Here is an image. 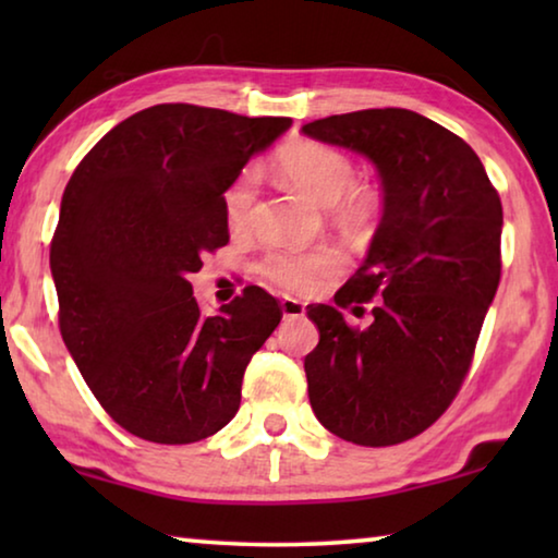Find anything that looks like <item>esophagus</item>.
Returning a JSON list of instances; mask_svg holds the SVG:
<instances>
[{
	"mask_svg": "<svg viewBox=\"0 0 558 558\" xmlns=\"http://www.w3.org/2000/svg\"><path fill=\"white\" fill-rule=\"evenodd\" d=\"M280 310H282V317H302V315H305V305H302V302L295 300V298H282Z\"/></svg>",
	"mask_w": 558,
	"mask_h": 558,
	"instance_id": "esophagus-1",
	"label": "esophagus"
}]
</instances>
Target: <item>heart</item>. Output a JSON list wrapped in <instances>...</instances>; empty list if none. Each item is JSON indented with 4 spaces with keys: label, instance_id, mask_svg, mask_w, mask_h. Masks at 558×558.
<instances>
[{
    "label": "heart",
    "instance_id": "heart-1",
    "mask_svg": "<svg viewBox=\"0 0 558 558\" xmlns=\"http://www.w3.org/2000/svg\"><path fill=\"white\" fill-rule=\"evenodd\" d=\"M278 169L290 186H295L319 206H339L344 219L362 223L376 209V196L366 189H356V169L344 153L339 149L302 140L286 147L278 157ZM258 194V172L243 169V172L226 186L223 214L231 226H243L251 219L253 202ZM339 263L335 248L315 251H270L258 263L260 278H266L280 290L292 295H307V292L323 286L325 278Z\"/></svg>",
    "mask_w": 558,
    "mask_h": 558
}]
</instances>
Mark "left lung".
Masks as SVG:
<instances>
[{
  "label": "left lung",
  "mask_w": 558,
  "mask_h": 558,
  "mask_svg": "<svg viewBox=\"0 0 558 558\" xmlns=\"http://www.w3.org/2000/svg\"><path fill=\"white\" fill-rule=\"evenodd\" d=\"M302 132L369 157L384 189L369 253L335 295L339 307L374 300V323L307 307L319 329L310 405L342 440L396 446L440 418L470 369L502 270V202L465 140L413 110L344 112Z\"/></svg>",
  "instance_id": "8db88e82"
}]
</instances>
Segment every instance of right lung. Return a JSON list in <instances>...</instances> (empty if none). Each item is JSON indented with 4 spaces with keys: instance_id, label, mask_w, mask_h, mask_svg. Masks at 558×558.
Instances as JSON below:
<instances>
[{
    "instance_id": "right-lung-1",
    "label": "right lung",
    "mask_w": 558,
    "mask_h": 558,
    "mask_svg": "<svg viewBox=\"0 0 558 558\" xmlns=\"http://www.w3.org/2000/svg\"><path fill=\"white\" fill-rule=\"evenodd\" d=\"M290 125L162 102L112 128L65 184L51 241L61 337L132 436L184 446L239 411L245 366L282 313L251 286L204 315L189 276L229 243L226 186Z\"/></svg>"
}]
</instances>
